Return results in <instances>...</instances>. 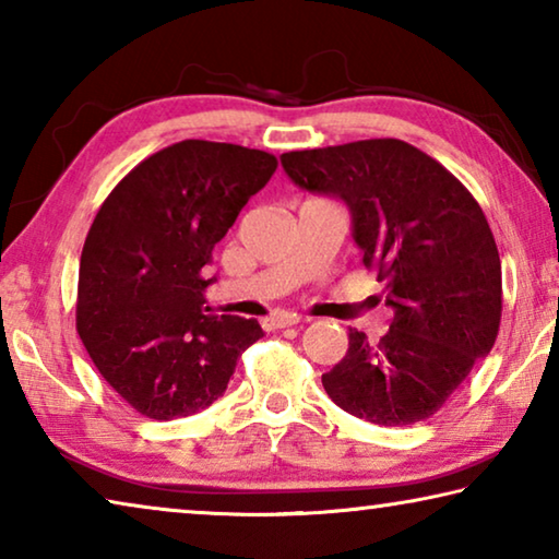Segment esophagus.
<instances>
[{"label":"esophagus","mask_w":559,"mask_h":559,"mask_svg":"<svg viewBox=\"0 0 559 559\" xmlns=\"http://www.w3.org/2000/svg\"><path fill=\"white\" fill-rule=\"evenodd\" d=\"M300 323V316L298 313H273L266 320H263V328L269 330H281V328H288V325H298Z\"/></svg>","instance_id":"34e87169"}]
</instances>
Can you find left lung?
Returning <instances> with one entry per match:
<instances>
[{
    "instance_id": "8db88e82",
    "label": "left lung",
    "mask_w": 559,
    "mask_h": 559,
    "mask_svg": "<svg viewBox=\"0 0 559 559\" xmlns=\"http://www.w3.org/2000/svg\"><path fill=\"white\" fill-rule=\"evenodd\" d=\"M281 165L298 187L347 204L362 263L394 310L380 343L349 328L345 357L323 374L328 396L380 427L429 419L498 337L503 281L484 210L447 167L394 138L296 150Z\"/></svg>"
}]
</instances>
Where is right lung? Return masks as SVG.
<instances>
[{
	"instance_id": "1",
	"label": "right lung",
	"mask_w": 559,
	"mask_h": 559,
	"mask_svg": "<svg viewBox=\"0 0 559 559\" xmlns=\"http://www.w3.org/2000/svg\"><path fill=\"white\" fill-rule=\"evenodd\" d=\"M278 159L231 143L182 140L120 179L93 219L79 269L75 330L132 409L157 421L206 409L257 320L214 316V243L276 173Z\"/></svg>"
}]
</instances>
